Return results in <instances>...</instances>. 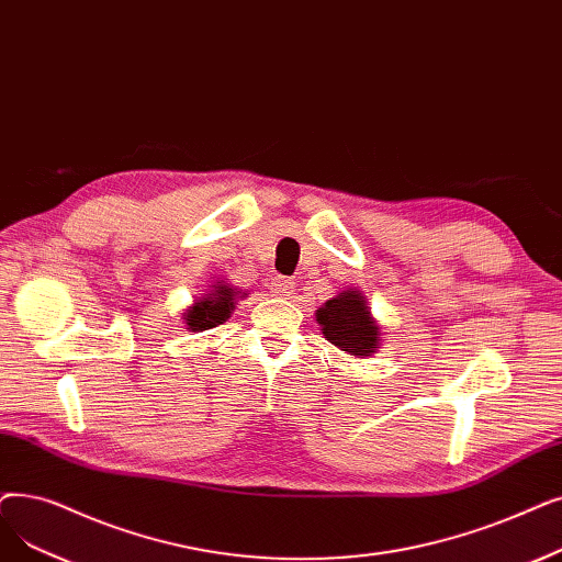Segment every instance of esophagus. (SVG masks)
<instances>
[{
	"instance_id": "34e87169",
	"label": "esophagus",
	"mask_w": 562,
	"mask_h": 562,
	"mask_svg": "<svg viewBox=\"0 0 562 562\" xmlns=\"http://www.w3.org/2000/svg\"><path fill=\"white\" fill-rule=\"evenodd\" d=\"M271 289H273L276 296L286 299V296H291V294H294V291H296V282H294V280H286V278H276L273 284H271Z\"/></svg>"
}]
</instances>
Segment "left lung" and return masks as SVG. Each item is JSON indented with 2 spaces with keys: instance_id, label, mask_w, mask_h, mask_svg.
Instances as JSON below:
<instances>
[{
  "instance_id": "1",
  "label": "left lung",
  "mask_w": 562,
  "mask_h": 562,
  "mask_svg": "<svg viewBox=\"0 0 562 562\" xmlns=\"http://www.w3.org/2000/svg\"><path fill=\"white\" fill-rule=\"evenodd\" d=\"M316 322L330 345L356 358L376 353L381 345V328L370 314L368 299L358 289H347L333 301H326L316 310Z\"/></svg>"
}]
</instances>
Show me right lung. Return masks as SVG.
<instances>
[{
    "label": "right lung",
    "instance_id": "add662e5",
    "mask_svg": "<svg viewBox=\"0 0 562 562\" xmlns=\"http://www.w3.org/2000/svg\"><path fill=\"white\" fill-rule=\"evenodd\" d=\"M246 296L248 294H240V291H236L225 280H217L215 284H211V291L206 296L194 301L192 307L183 312L188 330L202 333V330L225 324L236 305V299H246Z\"/></svg>",
    "mask_w": 562,
    "mask_h": 562
}]
</instances>
